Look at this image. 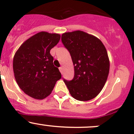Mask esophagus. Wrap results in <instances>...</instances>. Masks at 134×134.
<instances>
[{"label": "esophagus", "instance_id": "1", "mask_svg": "<svg viewBox=\"0 0 134 134\" xmlns=\"http://www.w3.org/2000/svg\"><path fill=\"white\" fill-rule=\"evenodd\" d=\"M59 70H60V72H61V73H63V67H60V68H59Z\"/></svg>", "mask_w": 134, "mask_h": 134}]
</instances>
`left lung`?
<instances>
[{
  "label": "left lung",
  "instance_id": "obj_1",
  "mask_svg": "<svg viewBox=\"0 0 134 134\" xmlns=\"http://www.w3.org/2000/svg\"><path fill=\"white\" fill-rule=\"evenodd\" d=\"M61 39L74 66L73 79H64L70 94L79 101L93 99L103 88L110 70L104 44L98 38L81 31L62 34Z\"/></svg>",
  "mask_w": 134,
  "mask_h": 134
}]
</instances>
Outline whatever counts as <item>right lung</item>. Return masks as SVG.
Returning <instances> with one entry per match:
<instances>
[{
	"label": "right lung",
	"instance_id": "obj_1",
	"mask_svg": "<svg viewBox=\"0 0 134 134\" xmlns=\"http://www.w3.org/2000/svg\"><path fill=\"white\" fill-rule=\"evenodd\" d=\"M60 39L58 34L40 32L24 41L15 53L13 70L16 82L24 93L35 99L50 95L62 77L50 53Z\"/></svg>",
	"mask_w": 134,
	"mask_h": 134
}]
</instances>
